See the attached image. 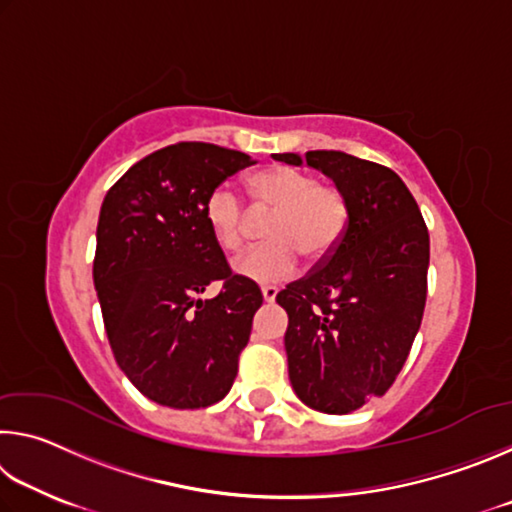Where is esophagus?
Listing matches in <instances>:
<instances>
[{
  "label": "esophagus",
  "instance_id": "1",
  "mask_svg": "<svg viewBox=\"0 0 512 512\" xmlns=\"http://www.w3.org/2000/svg\"><path fill=\"white\" fill-rule=\"evenodd\" d=\"M277 296V289L275 287H262V298L264 302H273Z\"/></svg>",
  "mask_w": 512,
  "mask_h": 512
}]
</instances>
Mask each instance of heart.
<instances>
[{"label":"heart","mask_w":512,"mask_h":512,"mask_svg":"<svg viewBox=\"0 0 512 512\" xmlns=\"http://www.w3.org/2000/svg\"><path fill=\"white\" fill-rule=\"evenodd\" d=\"M255 212H271L264 228L268 244L246 250L232 262L241 280L284 282L298 271L300 255L318 264L334 253L350 223L343 189L318 185L316 176L293 167H268L248 178ZM205 221L223 250L235 253L250 235V216L230 185H219L205 203Z\"/></svg>","instance_id":"heart-1"}]
</instances>
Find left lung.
<instances>
[{
    "label": "left lung",
    "mask_w": 512,
    "mask_h": 512,
    "mask_svg": "<svg viewBox=\"0 0 512 512\" xmlns=\"http://www.w3.org/2000/svg\"><path fill=\"white\" fill-rule=\"evenodd\" d=\"M307 162L343 189L345 237L323 264L277 293L293 391L309 409L345 415L400 375L427 300L429 232L402 178L343 151L273 153Z\"/></svg>",
    "instance_id": "8db88e82"
}]
</instances>
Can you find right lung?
I'll return each mask as SVG.
<instances>
[{
  "label": "right lung",
  "instance_id": "add662e5",
  "mask_svg": "<svg viewBox=\"0 0 512 512\" xmlns=\"http://www.w3.org/2000/svg\"><path fill=\"white\" fill-rule=\"evenodd\" d=\"M250 155L178 142L133 164L103 198L94 253L103 325L112 354L149 400L205 409L237 377L262 291L232 275L205 221V203ZM210 281L212 301L195 296Z\"/></svg>",
  "mask_w": 512,
  "mask_h": 512
}]
</instances>
